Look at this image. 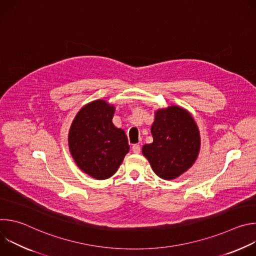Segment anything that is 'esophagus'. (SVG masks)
<instances>
[{
    "instance_id": "34e87169",
    "label": "esophagus",
    "mask_w": 256,
    "mask_h": 256,
    "mask_svg": "<svg viewBox=\"0 0 256 256\" xmlns=\"http://www.w3.org/2000/svg\"><path fill=\"white\" fill-rule=\"evenodd\" d=\"M132 152L134 154H138L140 152V146L138 144H132Z\"/></svg>"
}]
</instances>
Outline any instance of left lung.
Listing matches in <instances>:
<instances>
[{
	"instance_id": "1",
	"label": "left lung",
	"mask_w": 256,
	"mask_h": 256,
	"mask_svg": "<svg viewBox=\"0 0 256 256\" xmlns=\"http://www.w3.org/2000/svg\"><path fill=\"white\" fill-rule=\"evenodd\" d=\"M151 132L153 142L142 152L154 172L163 179H174L192 166L200 152L198 126L186 109L170 106L155 114Z\"/></svg>"
}]
</instances>
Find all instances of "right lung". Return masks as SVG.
<instances>
[{"instance_id":"1","label":"right lung","mask_w":256,"mask_h":256,"mask_svg":"<svg viewBox=\"0 0 256 256\" xmlns=\"http://www.w3.org/2000/svg\"><path fill=\"white\" fill-rule=\"evenodd\" d=\"M114 106L104 100L85 105L68 132L70 154L79 168L98 180L112 176L130 151L128 138L112 124Z\"/></svg>"}]
</instances>
